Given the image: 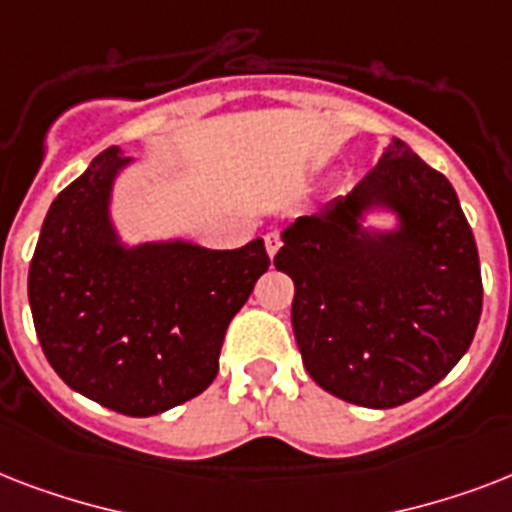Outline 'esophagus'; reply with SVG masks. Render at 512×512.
I'll list each match as a JSON object with an SVG mask.
<instances>
[{"label": "esophagus", "mask_w": 512, "mask_h": 512, "mask_svg": "<svg viewBox=\"0 0 512 512\" xmlns=\"http://www.w3.org/2000/svg\"><path fill=\"white\" fill-rule=\"evenodd\" d=\"M279 247H281V236L276 231H271L268 236H265V252H268V257H276Z\"/></svg>", "instance_id": "esophagus-1"}]
</instances>
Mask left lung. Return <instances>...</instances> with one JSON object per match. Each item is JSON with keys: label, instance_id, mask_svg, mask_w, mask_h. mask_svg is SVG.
Here are the masks:
<instances>
[{"label": "left lung", "instance_id": "left-lung-1", "mask_svg": "<svg viewBox=\"0 0 512 512\" xmlns=\"http://www.w3.org/2000/svg\"><path fill=\"white\" fill-rule=\"evenodd\" d=\"M385 214L390 226L368 220ZM292 329L313 382L369 409L422 396L465 356L481 319V265L460 199L404 140L316 215L281 231Z\"/></svg>", "mask_w": 512, "mask_h": 512}]
</instances>
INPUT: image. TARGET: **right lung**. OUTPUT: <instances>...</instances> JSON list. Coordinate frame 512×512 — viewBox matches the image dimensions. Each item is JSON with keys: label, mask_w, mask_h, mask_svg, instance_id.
Wrapping results in <instances>:
<instances>
[{"label": "right lung", "mask_w": 512, "mask_h": 512, "mask_svg": "<svg viewBox=\"0 0 512 512\" xmlns=\"http://www.w3.org/2000/svg\"><path fill=\"white\" fill-rule=\"evenodd\" d=\"M135 159L106 148L47 209L28 268L36 337L68 388L130 417L212 385L225 329L268 271L263 239L207 249L122 239L114 188Z\"/></svg>", "instance_id": "right-lung-1"}]
</instances>
